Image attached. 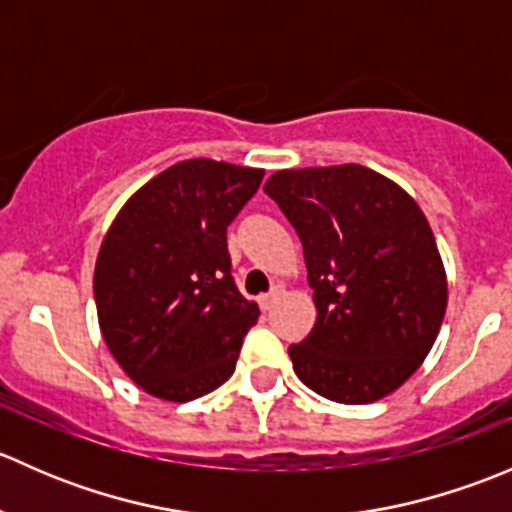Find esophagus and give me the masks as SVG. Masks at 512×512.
<instances>
[{
  "mask_svg": "<svg viewBox=\"0 0 512 512\" xmlns=\"http://www.w3.org/2000/svg\"><path fill=\"white\" fill-rule=\"evenodd\" d=\"M280 294H282L280 287H275V289H272V292L262 294V297H260V307L265 309V312H267V309H272V307H275L277 299H280Z\"/></svg>",
  "mask_w": 512,
  "mask_h": 512,
  "instance_id": "1",
  "label": "esophagus"
}]
</instances>
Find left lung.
<instances>
[{"mask_svg":"<svg viewBox=\"0 0 512 512\" xmlns=\"http://www.w3.org/2000/svg\"><path fill=\"white\" fill-rule=\"evenodd\" d=\"M265 193L297 230L317 322L294 374L337 404H371L421 366L448 304L436 237L416 200L364 165L277 170Z\"/></svg>","mask_w":512,"mask_h":512,"instance_id":"obj_1","label":"left lung"}]
</instances>
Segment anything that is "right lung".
Returning a JSON list of instances; mask_svg holds the SVG:
<instances>
[{
    "mask_svg": "<svg viewBox=\"0 0 512 512\" xmlns=\"http://www.w3.org/2000/svg\"><path fill=\"white\" fill-rule=\"evenodd\" d=\"M262 168L193 158L128 198L101 242L98 324L133 384L163 401H193L235 371L260 317L232 280L227 225L262 183Z\"/></svg>",
    "mask_w": 512,
    "mask_h": 512,
    "instance_id": "obj_1",
    "label": "right lung"
}]
</instances>
